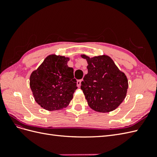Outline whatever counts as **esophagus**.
Returning <instances> with one entry per match:
<instances>
[{
  "instance_id": "esophagus-1",
  "label": "esophagus",
  "mask_w": 157,
  "mask_h": 157,
  "mask_svg": "<svg viewBox=\"0 0 157 157\" xmlns=\"http://www.w3.org/2000/svg\"><path fill=\"white\" fill-rule=\"evenodd\" d=\"M82 81V79H80V80H77V85H78V87H80V85H81Z\"/></svg>"
}]
</instances>
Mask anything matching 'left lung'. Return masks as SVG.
<instances>
[{
  "instance_id": "obj_1",
  "label": "left lung",
  "mask_w": 157,
  "mask_h": 157,
  "mask_svg": "<svg viewBox=\"0 0 157 157\" xmlns=\"http://www.w3.org/2000/svg\"><path fill=\"white\" fill-rule=\"evenodd\" d=\"M88 62V73L84 76L80 88L88 105L99 113L115 110L126 98L128 79L108 56L90 58L81 55Z\"/></svg>"
}]
</instances>
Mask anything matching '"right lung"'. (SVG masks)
Masks as SVG:
<instances>
[{
	"label": "right lung",
	"instance_id": "1",
	"mask_svg": "<svg viewBox=\"0 0 157 157\" xmlns=\"http://www.w3.org/2000/svg\"><path fill=\"white\" fill-rule=\"evenodd\" d=\"M69 58L52 54L47 56L30 76V87L35 100L48 111L67 107L77 89L73 69L67 65Z\"/></svg>",
	"mask_w": 157,
	"mask_h": 157
}]
</instances>
